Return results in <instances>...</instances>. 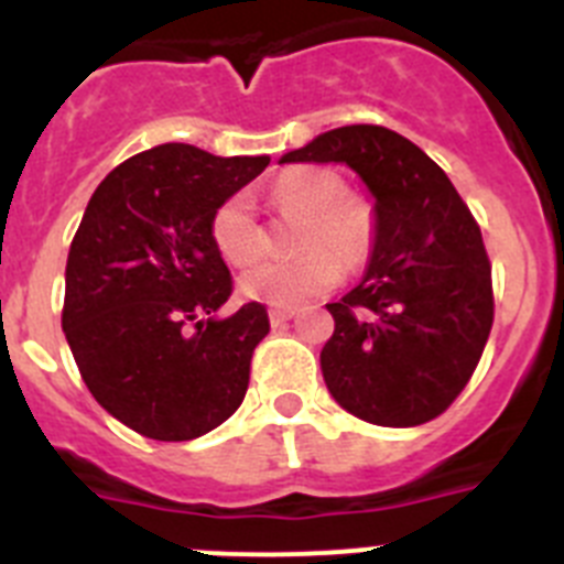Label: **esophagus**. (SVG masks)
Wrapping results in <instances>:
<instances>
[{
  "mask_svg": "<svg viewBox=\"0 0 564 564\" xmlns=\"http://www.w3.org/2000/svg\"><path fill=\"white\" fill-rule=\"evenodd\" d=\"M268 316H271V325L273 327H282V325H288V322H291L293 316H296V311H288V307H273V311L268 313Z\"/></svg>",
  "mask_w": 564,
  "mask_h": 564,
  "instance_id": "esophagus-1",
  "label": "esophagus"
}]
</instances>
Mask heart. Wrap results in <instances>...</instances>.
<instances>
[{"mask_svg":"<svg viewBox=\"0 0 564 564\" xmlns=\"http://www.w3.org/2000/svg\"><path fill=\"white\" fill-rule=\"evenodd\" d=\"M279 212L302 217L293 259H268L248 268L237 282L239 296L271 307H299L333 291L344 265L358 268L372 253L378 234L376 208L367 197L344 194V181L330 169H293L273 183ZM214 248L228 265H251L262 253L253 203L246 192L231 194L212 217Z\"/></svg>","mask_w":564,"mask_h":564,"instance_id":"obj_1","label":"heart"}]
</instances>
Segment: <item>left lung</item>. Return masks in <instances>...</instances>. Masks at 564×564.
I'll use <instances>...</instances> for the list:
<instances>
[{
  "instance_id": "left-lung-1",
  "label": "left lung",
  "mask_w": 564,
  "mask_h": 564,
  "mask_svg": "<svg viewBox=\"0 0 564 564\" xmlns=\"http://www.w3.org/2000/svg\"><path fill=\"white\" fill-rule=\"evenodd\" d=\"M279 163H344L372 194L376 246L361 282L330 302L322 376L338 406L378 426L449 410L495 322L491 265L457 188L430 154L387 127L313 138Z\"/></svg>"
}]
</instances>
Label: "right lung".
Here are the masks:
<instances>
[{
	"mask_svg": "<svg viewBox=\"0 0 564 564\" xmlns=\"http://www.w3.org/2000/svg\"><path fill=\"white\" fill-rule=\"evenodd\" d=\"M271 163L161 143L89 197L64 273L62 327L87 390L152 441H194L237 412L265 305L217 318L231 273L212 217Z\"/></svg>",
	"mask_w": 564,
	"mask_h": 564,
	"instance_id": "1",
	"label": "right lung"
}]
</instances>
